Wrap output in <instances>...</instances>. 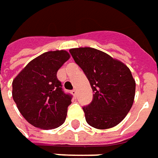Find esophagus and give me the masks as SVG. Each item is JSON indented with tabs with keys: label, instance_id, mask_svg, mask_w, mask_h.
I'll list each match as a JSON object with an SVG mask.
<instances>
[{
	"label": "esophagus",
	"instance_id": "1",
	"mask_svg": "<svg viewBox=\"0 0 158 158\" xmlns=\"http://www.w3.org/2000/svg\"><path fill=\"white\" fill-rule=\"evenodd\" d=\"M71 93H72V95L75 96V97H77V89H72Z\"/></svg>",
	"mask_w": 158,
	"mask_h": 158
}]
</instances>
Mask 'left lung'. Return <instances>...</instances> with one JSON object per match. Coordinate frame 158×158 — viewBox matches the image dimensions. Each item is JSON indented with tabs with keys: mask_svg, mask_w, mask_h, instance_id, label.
I'll list each match as a JSON object with an SVG mask.
<instances>
[{
	"mask_svg": "<svg viewBox=\"0 0 158 158\" xmlns=\"http://www.w3.org/2000/svg\"><path fill=\"white\" fill-rule=\"evenodd\" d=\"M90 83L92 102L82 107L86 122L104 130L121 123L132 107L136 82L128 67L104 52L92 48L69 50Z\"/></svg>",
	"mask_w": 158,
	"mask_h": 158,
	"instance_id": "left-lung-1",
	"label": "left lung"
}]
</instances>
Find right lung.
<instances>
[{"mask_svg": "<svg viewBox=\"0 0 158 158\" xmlns=\"http://www.w3.org/2000/svg\"><path fill=\"white\" fill-rule=\"evenodd\" d=\"M69 57L65 50L43 53L28 62L13 81V99L33 126L52 130L65 121L72 96L63 91L56 74Z\"/></svg>", "mask_w": 158, "mask_h": 158, "instance_id": "right-lung-1", "label": "right lung"}]
</instances>
